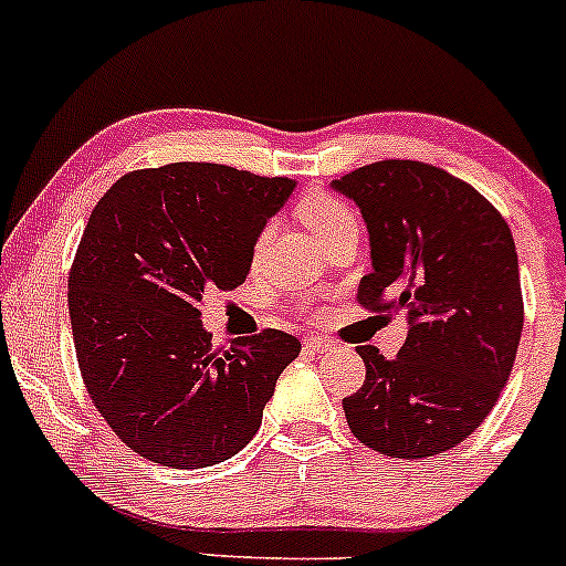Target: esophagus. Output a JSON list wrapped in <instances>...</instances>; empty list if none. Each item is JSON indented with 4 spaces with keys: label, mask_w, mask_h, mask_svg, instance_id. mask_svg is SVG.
<instances>
[{
    "label": "esophagus",
    "mask_w": 566,
    "mask_h": 566,
    "mask_svg": "<svg viewBox=\"0 0 566 566\" xmlns=\"http://www.w3.org/2000/svg\"><path fill=\"white\" fill-rule=\"evenodd\" d=\"M305 345L313 350V354H326V350H332L334 343L326 337H310V339H305Z\"/></svg>",
    "instance_id": "34e87169"
}]
</instances>
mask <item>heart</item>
<instances>
[{"instance_id": "b5f03b06", "label": "heart", "mask_w": 566, "mask_h": 566, "mask_svg": "<svg viewBox=\"0 0 566 566\" xmlns=\"http://www.w3.org/2000/svg\"><path fill=\"white\" fill-rule=\"evenodd\" d=\"M296 216H300V221L305 223V227L310 229V234H313L318 242H324L326 237L334 232V229H339L343 223L354 221L356 218L354 210H350L343 199H337L329 191L305 193L300 202V208H296Z\"/></svg>"}]
</instances>
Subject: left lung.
<instances>
[{
	"label": "left lung",
	"instance_id": "1",
	"mask_svg": "<svg viewBox=\"0 0 566 566\" xmlns=\"http://www.w3.org/2000/svg\"><path fill=\"white\" fill-rule=\"evenodd\" d=\"M369 232L373 272L358 305L407 315L394 358L358 345L367 380L343 399L348 427L391 459L446 453L475 431L513 373L524 329L518 253L500 210L423 161H375L343 175Z\"/></svg>",
	"mask_w": 566,
	"mask_h": 566
}]
</instances>
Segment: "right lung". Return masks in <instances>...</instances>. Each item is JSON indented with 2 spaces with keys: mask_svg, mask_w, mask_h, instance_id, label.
<instances>
[{
  "mask_svg": "<svg viewBox=\"0 0 566 566\" xmlns=\"http://www.w3.org/2000/svg\"><path fill=\"white\" fill-rule=\"evenodd\" d=\"M294 186L178 161L124 175L91 212L66 283L77 367L107 427L143 459L199 470L259 431L300 339L264 329L216 350L202 296L245 283Z\"/></svg>",
  "mask_w": 566,
  "mask_h": 566,
  "instance_id": "right-lung-1",
  "label": "right lung"
}]
</instances>
